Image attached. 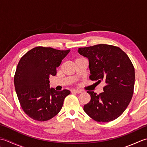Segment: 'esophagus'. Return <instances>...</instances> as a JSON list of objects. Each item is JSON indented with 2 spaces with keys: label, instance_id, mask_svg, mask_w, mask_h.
I'll use <instances>...</instances> for the list:
<instances>
[{
  "label": "esophagus",
  "instance_id": "obj_1",
  "mask_svg": "<svg viewBox=\"0 0 147 147\" xmlns=\"http://www.w3.org/2000/svg\"><path fill=\"white\" fill-rule=\"evenodd\" d=\"M72 92H73V93H81L82 92V90H72Z\"/></svg>",
  "mask_w": 147,
  "mask_h": 147
}]
</instances>
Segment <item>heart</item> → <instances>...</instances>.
Wrapping results in <instances>:
<instances>
[{
	"mask_svg": "<svg viewBox=\"0 0 147 147\" xmlns=\"http://www.w3.org/2000/svg\"><path fill=\"white\" fill-rule=\"evenodd\" d=\"M78 59H82V58H78Z\"/></svg>",
	"mask_w": 147,
	"mask_h": 147,
	"instance_id": "b5f03b06",
	"label": "heart"
}]
</instances>
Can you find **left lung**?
Masks as SVG:
<instances>
[{
    "label": "left lung",
    "instance_id": "obj_1",
    "mask_svg": "<svg viewBox=\"0 0 147 147\" xmlns=\"http://www.w3.org/2000/svg\"><path fill=\"white\" fill-rule=\"evenodd\" d=\"M79 54L89 60L90 79L105 83L99 95L89 92L91 100L83 110L93 120L110 122L126 110L132 98L135 68L124 51L114 45L98 44L78 49Z\"/></svg>",
    "mask_w": 147,
    "mask_h": 147
}]
</instances>
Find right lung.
Masks as SVG:
<instances>
[{
	"instance_id": "1",
	"label": "right lung",
	"mask_w": 147,
	"mask_h": 147,
	"mask_svg": "<svg viewBox=\"0 0 147 147\" xmlns=\"http://www.w3.org/2000/svg\"><path fill=\"white\" fill-rule=\"evenodd\" d=\"M69 52L36 47L21 58L14 74L15 89L22 109L33 119L46 121L55 116L70 94L69 90L57 92L49 86L50 76L56 75V68Z\"/></svg>"
}]
</instances>
